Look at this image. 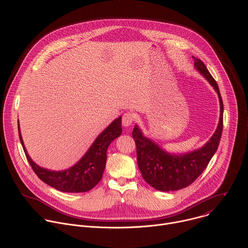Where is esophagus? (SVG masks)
<instances>
[{
    "label": "esophagus",
    "instance_id": "obj_1",
    "mask_svg": "<svg viewBox=\"0 0 248 248\" xmlns=\"http://www.w3.org/2000/svg\"><path fill=\"white\" fill-rule=\"evenodd\" d=\"M133 121H134V115H133L132 113H130V112L125 113V114L123 116V118H122L123 125L125 126V127L131 125L132 123H133Z\"/></svg>",
    "mask_w": 248,
    "mask_h": 248
}]
</instances>
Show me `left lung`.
Listing matches in <instances>:
<instances>
[{
  "instance_id": "8db88e82",
  "label": "left lung",
  "mask_w": 248,
  "mask_h": 248,
  "mask_svg": "<svg viewBox=\"0 0 248 248\" xmlns=\"http://www.w3.org/2000/svg\"><path fill=\"white\" fill-rule=\"evenodd\" d=\"M194 60L195 67L214 87L220 99V122L215 133L208 142L196 151L184 155H172L165 152L153 141L143 136L137 125L134 126L132 131L139 170L145 182L160 191L179 190L191 185L208 166L217 151L221 140L224 104L219 86L204 62L199 59L194 58Z\"/></svg>"
}]
</instances>
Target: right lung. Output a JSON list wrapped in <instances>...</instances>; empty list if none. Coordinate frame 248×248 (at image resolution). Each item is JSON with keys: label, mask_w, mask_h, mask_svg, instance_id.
I'll return each instance as SVG.
<instances>
[{"label": "right lung", "mask_w": 248, "mask_h": 248, "mask_svg": "<svg viewBox=\"0 0 248 248\" xmlns=\"http://www.w3.org/2000/svg\"><path fill=\"white\" fill-rule=\"evenodd\" d=\"M18 134L26 159L38 178L48 186L62 192H86L101 181L107 161V149L112 141L122 133V118L115 120L93 142L86 154L72 168L56 171L43 169L35 164L27 154L21 138L19 124Z\"/></svg>", "instance_id": "add662e5"}]
</instances>
